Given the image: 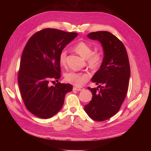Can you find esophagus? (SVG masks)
Listing matches in <instances>:
<instances>
[{"label": "esophagus", "instance_id": "esophagus-1", "mask_svg": "<svg viewBox=\"0 0 151 151\" xmlns=\"http://www.w3.org/2000/svg\"><path fill=\"white\" fill-rule=\"evenodd\" d=\"M73 89L76 90V91H80L83 90L84 88H83V87H74V88H73Z\"/></svg>", "mask_w": 151, "mask_h": 151}]
</instances>
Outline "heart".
<instances>
[{
    "instance_id": "obj_1",
    "label": "heart",
    "mask_w": 151,
    "mask_h": 151,
    "mask_svg": "<svg viewBox=\"0 0 151 151\" xmlns=\"http://www.w3.org/2000/svg\"><path fill=\"white\" fill-rule=\"evenodd\" d=\"M76 51L81 57L86 59L89 67L92 68H98L101 63L103 56L100 53H93V50L89 45L83 42H79L74 47ZM66 50H62L59 55V62L62 65H64L67 60ZM89 76L88 74H82L76 72L70 71L66 73L65 79L67 83L72 84L76 86H81L86 81L88 80Z\"/></svg>"
}]
</instances>
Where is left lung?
<instances>
[{
    "label": "left lung",
    "instance_id": "8db88e82",
    "mask_svg": "<svg viewBox=\"0 0 151 151\" xmlns=\"http://www.w3.org/2000/svg\"><path fill=\"white\" fill-rule=\"evenodd\" d=\"M88 37L98 41L103 47L101 67L91 79L96 85L103 86L88 88L93 97L84 110L91 119L104 121L119 111L125 98L130 76L129 57L124 45L109 32H93Z\"/></svg>",
    "mask_w": 151,
    "mask_h": 151
}]
</instances>
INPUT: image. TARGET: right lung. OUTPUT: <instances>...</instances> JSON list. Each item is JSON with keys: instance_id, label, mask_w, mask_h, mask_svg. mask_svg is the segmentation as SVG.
<instances>
[{"instance_id": "obj_1", "label": "right lung", "mask_w": 151, "mask_h": 151, "mask_svg": "<svg viewBox=\"0 0 151 151\" xmlns=\"http://www.w3.org/2000/svg\"><path fill=\"white\" fill-rule=\"evenodd\" d=\"M68 33L47 28L34 34L22 53L18 84L24 103L34 115L47 119L60 110L65 94L73 87L70 84L50 86L52 79L60 77L59 55L66 45L77 37Z\"/></svg>"}]
</instances>
